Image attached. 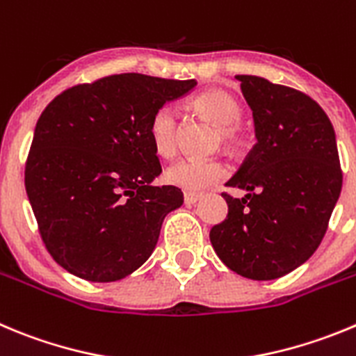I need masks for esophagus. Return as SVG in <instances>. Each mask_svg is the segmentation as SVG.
<instances>
[{"instance_id":"1","label":"esophagus","mask_w":356,"mask_h":356,"mask_svg":"<svg viewBox=\"0 0 356 356\" xmlns=\"http://www.w3.org/2000/svg\"><path fill=\"white\" fill-rule=\"evenodd\" d=\"M184 197H185V204H195L201 197H203V194H201V192H185Z\"/></svg>"}]
</instances>
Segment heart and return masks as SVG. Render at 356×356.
Listing matches in <instances>:
<instances>
[{"label":"heart","instance_id":"b5f03b06","mask_svg":"<svg viewBox=\"0 0 356 356\" xmlns=\"http://www.w3.org/2000/svg\"><path fill=\"white\" fill-rule=\"evenodd\" d=\"M201 118L217 125L215 143L229 149H240L243 134L238 122L242 120V106L234 97L222 90H208L191 102ZM149 141L159 155L171 156L178 149L180 127L176 113L162 106L153 113L148 125ZM226 176V165L217 159H180L165 169V181L184 191H204Z\"/></svg>","mask_w":356,"mask_h":356}]
</instances>
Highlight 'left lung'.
Returning <instances> with one entry per match:
<instances>
[{
  "label": "left lung",
  "mask_w": 356,
  "mask_h": 356,
  "mask_svg": "<svg viewBox=\"0 0 356 356\" xmlns=\"http://www.w3.org/2000/svg\"><path fill=\"white\" fill-rule=\"evenodd\" d=\"M252 109L257 143L222 194L227 217L210 242L224 265L252 280H272L304 265L327 233L342 171L330 120L318 102L257 76H236Z\"/></svg>",
  "instance_id": "8db88e82"
}]
</instances>
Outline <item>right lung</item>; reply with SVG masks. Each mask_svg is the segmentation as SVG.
<instances>
[{
  "mask_svg": "<svg viewBox=\"0 0 356 356\" xmlns=\"http://www.w3.org/2000/svg\"><path fill=\"white\" fill-rule=\"evenodd\" d=\"M195 84L118 74L63 91L40 114L26 192L49 254L72 275L114 282L152 256L184 194L152 185L162 168L149 120Z\"/></svg>",
  "mask_w": 356,
  "mask_h": 356,
  "instance_id": "1",
  "label": "right lung"
}]
</instances>
